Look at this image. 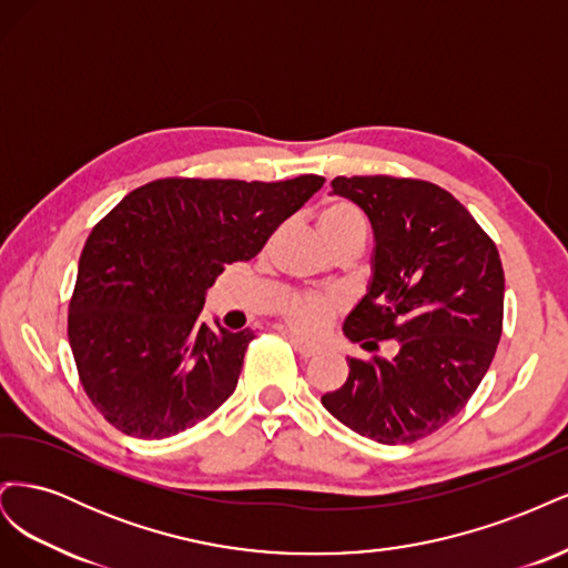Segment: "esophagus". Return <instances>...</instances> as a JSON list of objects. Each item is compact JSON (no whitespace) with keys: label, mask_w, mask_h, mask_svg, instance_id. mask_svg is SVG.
I'll return each instance as SVG.
<instances>
[{"label":"esophagus","mask_w":568,"mask_h":568,"mask_svg":"<svg viewBox=\"0 0 568 568\" xmlns=\"http://www.w3.org/2000/svg\"><path fill=\"white\" fill-rule=\"evenodd\" d=\"M288 341H291V346H294L303 357H313V355H320V353H322L320 343L305 341V338H301V336H296V334H288Z\"/></svg>","instance_id":"1"}]
</instances>
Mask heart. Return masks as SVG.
Here are the masks:
<instances>
[{
    "instance_id": "heart-1",
    "label": "heart",
    "mask_w": 568,
    "mask_h": 568,
    "mask_svg": "<svg viewBox=\"0 0 568 568\" xmlns=\"http://www.w3.org/2000/svg\"><path fill=\"white\" fill-rule=\"evenodd\" d=\"M317 227L322 236L329 239L353 230L365 232V220L351 203L334 201L324 205L317 215ZM282 317L303 334H317L332 324L338 313V301L326 294H294L282 305Z\"/></svg>"
}]
</instances>
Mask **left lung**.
Returning a JSON list of instances; mask_svg holds the SVG:
<instances>
[{
  "mask_svg": "<svg viewBox=\"0 0 568 568\" xmlns=\"http://www.w3.org/2000/svg\"><path fill=\"white\" fill-rule=\"evenodd\" d=\"M332 194L367 215V294L343 322L365 351L398 341L393 359H348L322 405L355 434L415 443L450 422L484 379L503 334L505 272L493 239L445 189L388 175L336 178Z\"/></svg>",
  "mask_w": 568,
  "mask_h": 568,
  "instance_id": "obj_1",
  "label": "left lung"
}]
</instances>
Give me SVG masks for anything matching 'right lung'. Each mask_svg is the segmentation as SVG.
<instances>
[{"instance_id": "add662e5", "label": "right lung", "mask_w": 568, "mask_h": 568, "mask_svg": "<svg viewBox=\"0 0 568 568\" xmlns=\"http://www.w3.org/2000/svg\"><path fill=\"white\" fill-rule=\"evenodd\" d=\"M322 184L168 178L134 189L92 230L68 341L84 393L118 432L170 438L230 398L255 334L205 326V291Z\"/></svg>"}]
</instances>
